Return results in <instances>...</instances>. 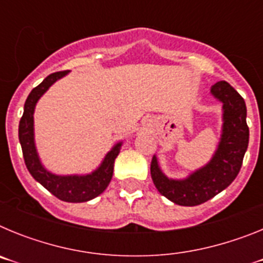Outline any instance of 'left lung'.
<instances>
[{
    "instance_id": "1",
    "label": "left lung",
    "mask_w": 263,
    "mask_h": 263,
    "mask_svg": "<svg viewBox=\"0 0 263 263\" xmlns=\"http://www.w3.org/2000/svg\"><path fill=\"white\" fill-rule=\"evenodd\" d=\"M211 93L222 103V134L212 159L182 180L168 179L153 157L152 178L160 194L173 203L184 206L205 203L233 182L242 166L249 145L246 105L240 93L227 81H218Z\"/></svg>"
}]
</instances>
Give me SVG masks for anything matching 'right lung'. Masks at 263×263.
Segmentation results:
<instances>
[{
  "instance_id": "obj_1",
  "label": "right lung",
  "mask_w": 263,
  "mask_h": 263,
  "mask_svg": "<svg viewBox=\"0 0 263 263\" xmlns=\"http://www.w3.org/2000/svg\"><path fill=\"white\" fill-rule=\"evenodd\" d=\"M67 73L68 71L51 73L38 87L30 92L25 103V108H23V116L20 121L18 137L22 146L25 164L32 178L60 200L68 201V203H83V201L92 200L105 191V188L109 185L113 176L115 159L120 153L122 142L115 145V147L105 155L99 168L88 175H55L42 166L38 153H36L35 142H34V109L42 95L45 93L55 81L66 76Z\"/></svg>"
}]
</instances>
